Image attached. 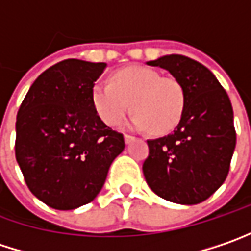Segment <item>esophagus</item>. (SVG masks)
<instances>
[{"label": "esophagus", "mask_w": 251, "mask_h": 251, "mask_svg": "<svg viewBox=\"0 0 251 251\" xmlns=\"http://www.w3.org/2000/svg\"><path fill=\"white\" fill-rule=\"evenodd\" d=\"M124 139H125V143H130L132 140H135V138H133V136H130V135H125V136H124Z\"/></svg>", "instance_id": "1"}]
</instances>
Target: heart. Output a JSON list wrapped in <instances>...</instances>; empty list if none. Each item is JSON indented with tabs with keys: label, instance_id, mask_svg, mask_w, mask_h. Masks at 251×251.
<instances>
[{
	"label": "heart",
	"instance_id": "heart-1",
	"mask_svg": "<svg viewBox=\"0 0 251 251\" xmlns=\"http://www.w3.org/2000/svg\"><path fill=\"white\" fill-rule=\"evenodd\" d=\"M92 103L98 116L108 126L119 125L132 105L135 113L129 126L162 135L179 124L184 94L179 82L163 78L155 69L127 67L112 76V83L94 85Z\"/></svg>",
	"mask_w": 251,
	"mask_h": 251
}]
</instances>
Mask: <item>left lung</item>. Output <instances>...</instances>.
Instances as JSON below:
<instances>
[{"mask_svg":"<svg viewBox=\"0 0 251 251\" xmlns=\"http://www.w3.org/2000/svg\"><path fill=\"white\" fill-rule=\"evenodd\" d=\"M160 67L183 88L184 106L173 133L149 139L143 175L157 196L177 204H198L226 180L236 148L233 108L210 69L184 55L146 62Z\"/></svg>","mask_w":251,"mask_h":251,"instance_id":"8db88e82","label":"left lung"}]
</instances>
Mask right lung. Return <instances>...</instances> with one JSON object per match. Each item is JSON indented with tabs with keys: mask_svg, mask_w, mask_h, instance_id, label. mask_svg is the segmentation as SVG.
Segmentation results:
<instances>
[{
	"mask_svg": "<svg viewBox=\"0 0 251 251\" xmlns=\"http://www.w3.org/2000/svg\"><path fill=\"white\" fill-rule=\"evenodd\" d=\"M105 62L65 59L31 85L17 115L15 157L32 195L56 210L95 199L124 136L105 125L92 88Z\"/></svg>",
	"mask_w": 251,
	"mask_h": 251,
	"instance_id": "right-lung-1",
	"label": "right lung"
}]
</instances>
